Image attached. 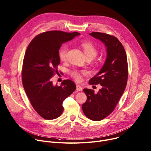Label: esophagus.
Masks as SVG:
<instances>
[{
	"label": "esophagus",
	"mask_w": 151,
	"mask_h": 151,
	"mask_svg": "<svg viewBox=\"0 0 151 151\" xmlns=\"http://www.w3.org/2000/svg\"><path fill=\"white\" fill-rule=\"evenodd\" d=\"M76 90H77L78 91H82L83 89H82V87L81 85H77L76 86Z\"/></svg>",
	"instance_id": "34e87169"
}]
</instances>
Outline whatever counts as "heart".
Returning <instances> with one entry per match:
<instances>
[{
    "label": "heart",
    "instance_id": "b5f03b06",
    "mask_svg": "<svg viewBox=\"0 0 151 151\" xmlns=\"http://www.w3.org/2000/svg\"><path fill=\"white\" fill-rule=\"evenodd\" d=\"M81 46L83 50L84 54L85 56L87 57H91L94 58L96 57L97 54V49L94 46V44L91 42H83L81 44ZM68 52V46L66 45H64L61 46L58 51V57L60 60L65 61ZM85 73L84 71H82L81 73H79L77 71H73L71 73L72 76L74 78L76 81L79 82L82 80V74H85Z\"/></svg>",
    "mask_w": 151,
    "mask_h": 151
}]
</instances>
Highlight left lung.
Here are the masks:
<instances>
[{
	"instance_id": "1",
	"label": "left lung",
	"mask_w": 151,
	"mask_h": 151,
	"mask_svg": "<svg viewBox=\"0 0 151 151\" xmlns=\"http://www.w3.org/2000/svg\"><path fill=\"white\" fill-rule=\"evenodd\" d=\"M90 35L104 44L107 50L105 63L97 74L89 81L90 85L100 84L96 94L85 88L87 100L82 105L85 116L93 121H101L114 110L127 85L128 65L126 53L120 41L107 33L92 32Z\"/></svg>"
}]
</instances>
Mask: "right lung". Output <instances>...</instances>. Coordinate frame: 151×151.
Segmentation results:
<instances>
[{"instance_id": "right-lung-1", "label": "right lung", "mask_w": 151, "mask_h": 151, "mask_svg": "<svg viewBox=\"0 0 151 151\" xmlns=\"http://www.w3.org/2000/svg\"><path fill=\"white\" fill-rule=\"evenodd\" d=\"M79 35L58 30L44 32L37 35L26 50L22 70L23 86L32 107L44 119L59 117L63 111V101L76 89L70 80H64L57 86L53 85L51 79L58 73V51L62 44Z\"/></svg>"}]
</instances>
